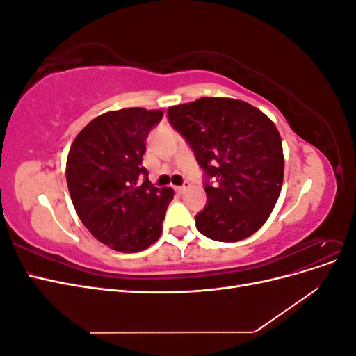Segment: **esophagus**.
Listing matches in <instances>:
<instances>
[{
	"label": "esophagus",
	"mask_w": 356,
	"mask_h": 356,
	"mask_svg": "<svg viewBox=\"0 0 356 356\" xmlns=\"http://www.w3.org/2000/svg\"><path fill=\"white\" fill-rule=\"evenodd\" d=\"M188 187H190V184H188V182H186L184 186H178V187H175V191L178 193V195H182V193H184Z\"/></svg>",
	"instance_id": "1"
}]
</instances>
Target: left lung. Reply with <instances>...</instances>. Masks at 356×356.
Returning a JSON list of instances; mask_svg holds the SVG:
<instances>
[{"label": "left lung", "mask_w": 356, "mask_h": 356, "mask_svg": "<svg viewBox=\"0 0 356 356\" xmlns=\"http://www.w3.org/2000/svg\"><path fill=\"white\" fill-rule=\"evenodd\" d=\"M174 129L203 168L208 203L197 230L218 242L250 238L270 217L284 181L282 139L275 123L251 104L200 98L169 106Z\"/></svg>", "instance_id": "8db88e82"}]
</instances>
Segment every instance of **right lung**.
I'll use <instances>...</instances> for the list:
<instances>
[{
  "label": "right lung",
  "instance_id": "add662e5",
  "mask_svg": "<svg viewBox=\"0 0 356 356\" xmlns=\"http://www.w3.org/2000/svg\"><path fill=\"white\" fill-rule=\"evenodd\" d=\"M161 117V110L145 108L104 113L70 148L67 184L74 208L86 229L114 251H144L163 229L174 190L152 186L143 166L148 132Z\"/></svg>",
  "mask_w": 356,
  "mask_h": 356
}]
</instances>
